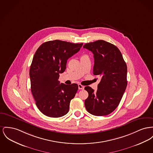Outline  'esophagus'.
Returning a JSON list of instances; mask_svg holds the SVG:
<instances>
[{
  "label": "esophagus",
  "instance_id": "esophagus-1",
  "mask_svg": "<svg viewBox=\"0 0 153 153\" xmlns=\"http://www.w3.org/2000/svg\"><path fill=\"white\" fill-rule=\"evenodd\" d=\"M78 87H79V90H84V87L83 85H81V84H79Z\"/></svg>",
  "mask_w": 153,
  "mask_h": 153
}]
</instances>
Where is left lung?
Segmentation results:
<instances>
[{
  "label": "left lung",
  "instance_id": "1",
  "mask_svg": "<svg viewBox=\"0 0 153 153\" xmlns=\"http://www.w3.org/2000/svg\"><path fill=\"white\" fill-rule=\"evenodd\" d=\"M83 47L94 54L93 74L100 75L98 90L85 87L88 97L85 106L90 114L102 116L112 113L118 106L127 85V66L116 45L100 40L85 44Z\"/></svg>",
  "mask_w": 153,
  "mask_h": 153
}]
</instances>
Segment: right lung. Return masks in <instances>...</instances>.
<instances>
[{
	"label": "right lung",
	"instance_id": "1",
	"mask_svg": "<svg viewBox=\"0 0 153 153\" xmlns=\"http://www.w3.org/2000/svg\"><path fill=\"white\" fill-rule=\"evenodd\" d=\"M82 45L55 40L43 43L36 50L29 70L30 88L37 107L45 116L57 118L68 113L78 85L60 84L58 79L66 69L67 60Z\"/></svg>",
	"mask_w": 153,
	"mask_h": 153
}]
</instances>
